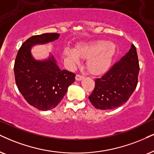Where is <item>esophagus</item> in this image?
Instances as JSON below:
<instances>
[{
    "label": "esophagus",
    "instance_id": "esophagus-1",
    "mask_svg": "<svg viewBox=\"0 0 154 154\" xmlns=\"http://www.w3.org/2000/svg\"><path fill=\"white\" fill-rule=\"evenodd\" d=\"M75 78H76V80H77V81H80V80H82V79H83L84 78H85V77H84L83 75H79V74H77V75H76Z\"/></svg>",
    "mask_w": 154,
    "mask_h": 154
}]
</instances>
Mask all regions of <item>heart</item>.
Instances as JSON below:
<instances>
[{
	"label": "heart",
	"instance_id": "obj_1",
	"mask_svg": "<svg viewBox=\"0 0 154 154\" xmlns=\"http://www.w3.org/2000/svg\"><path fill=\"white\" fill-rule=\"evenodd\" d=\"M116 45L107 40H98L86 44H79L75 51L65 50V54L73 64L79 63V57L87 59V68L91 74L102 75L109 69L116 53Z\"/></svg>",
	"mask_w": 154,
	"mask_h": 154
}]
</instances>
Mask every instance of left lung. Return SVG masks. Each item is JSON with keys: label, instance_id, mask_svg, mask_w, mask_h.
Wrapping results in <instances>:
<instances>
[{"label": "left lung", "instance_id": "obj_1", "mask_svg": "<svg viewBox=\"0 0 154 154\" xmlns=\"http://www.w3.org/2000/svg\"><path fill=\"white\" fill-rule=\"evenodd\" d=\"M139 69L137 49L131 45L119 61L95 79L94 89L89 96L91 104L98 109L109 110L125 104L137 88Z\"/></svg>", "mask_w": 154, "mask_h": 154}]
</instances>
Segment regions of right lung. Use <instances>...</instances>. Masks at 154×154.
Listing matches in <instances>:
<instances>
[{"instance_id": "add662e5", "label": "right lung", "mask_w": 154, "mask_h": 154, "mask_svg": "<svg viewBox=\"0 0 154 154\" xmlns=\"http://www.w3.org/2000/svg\"><path fill=\"white\" fill-rule=\"evenodd\" d=\"M59 36L54 32L30 37L22 44L15 58L14 74L17 88L29 104L42 111L56 107L75 80V74L61 70L53 56L37 61L31 54L32 46L54 41Z\"/></svg>"}]
</instances>
